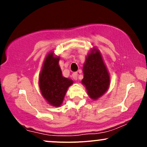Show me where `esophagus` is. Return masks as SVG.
Returning <instances> with one entry per match:
<instances>
[{"instance_id":"1","label":"esophagus","mask_w":147,"mask_h":147,"mask_svg":"<svg viewBox=\"0 0 147 147\" xmlns=\"http://www.w3.org/2000/svg\"><path fill=\"white\" fill-rule=\"evenodd\" d=\"M77 76H78V75H77V72H74V73L72 75V78H73L74 80H75V81L77 80Z\"/></svg>"}]
</instances>
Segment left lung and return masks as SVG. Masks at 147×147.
<instances>
[{"label": "left lung", "mask_w": 147, "mask_h": 147, "mask_svg": "<svg viewBox=\"0 0 147 147\" xmlns=\"http://www.w3.org/2000/svg\"><path fill=\"white\" fill-rule=\"evenodd\" d=\"M83 73L82 84L90 98L97 100L109 90L111 83L110 75L98 49H91L86 57Z\"/></svg>", "instance_id": "8db88e82"}]
</instances>
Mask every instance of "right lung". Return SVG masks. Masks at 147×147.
I'll return each mask as SVG.
<instances>
[{
    "label": "right lung",
    "instance_id": "obj_1",
    "mask_svg": "<svg viewBox=\"0 0 147 147\" xmlns=\"http://www.w3.org/2000/svg\"><path fill=\"white\" fill-rule=\"evenodd\" d=\"M60 57L50 51L45 57L38 77L41 95L50 105L59 107L68 88L73 84L72 79L64 77L59 65Z\"/></svg>",
    "mask_w": 147,
    "mask_h": 147
}]
</instances>
